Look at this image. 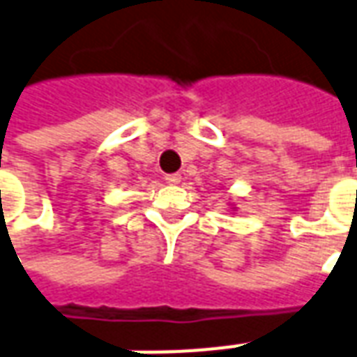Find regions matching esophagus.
I'll return each instance as SVG.
<instances>
[{
	"instance_id": "esophagus-1",
	"label": "esophagus",
	"mask_w": 357,
	"mask_h": 357,
	"mask_svg": "<svg viewBox=\"0 0 357 357\" xmlns=\"http://www.w3.org/2000/svg\"><path fill=\"white\" fill-rule=\"evenodd\" d=\"M164 179H166V183H170V185H178L179 181H181V176H179V174H168Z\"/></svg>"
}]
</instances>
